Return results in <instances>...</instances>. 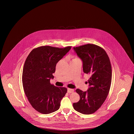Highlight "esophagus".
I'll use <instances>...</instances> for the list:
<instances>
[{
    "mask_svg": "<svg viewBox=\"0 0 134 134\" xmlns=\"http://www.w3.org/2000/svg\"><path fill=\"white\" fill-rule=\"evenodd\" d=\"M74 91V90L73 89H71V88H68V89H67V92H68L69 93H73Z\"/></svg>",
    "mask_w": 134,
    "mask_h": 134,
    "instance_id": "34e87169",
    "label": "esophagus"
}]
</instances>
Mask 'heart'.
Segmentation results:
<instances>
[{"label":"heart","mask_w":134,"mask_h":134,"mask_svg":"<svg viewBox=\"0 0 134 134\" xmlns=\"http://www.w3.org/2000/svg\"><path fill=\"white\" fill-rule=\"evenodd\" d=\"M79 59V58H77V57H75V58H74L73 59Z\"/></svg>","instance_id":"1"}]
</instances>
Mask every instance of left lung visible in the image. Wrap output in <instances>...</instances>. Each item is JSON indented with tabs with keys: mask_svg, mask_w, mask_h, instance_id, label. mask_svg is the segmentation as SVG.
Wrapping results in <instances>:
<instances>
[{
	"mask_svg": "<svg viewBox=\"0 0 134 134\" xmlns=\"http://www.w3.org/2000/svg\"><path fill=\"white\" fill-rule=\"evenodd\" d=\"M74 49L82 61L83 72L90 78L86 91L76 90L80 99L73 104V107L81 114H93L101 107L110 91L112 77L110 58L104 49L94 44L74 47Z\"/></svg>",
	"mask_w": 134,
	"mask_h": 134,
	"instance_id": "8db88e82",
	"label": "left lung"
}]
</instances>
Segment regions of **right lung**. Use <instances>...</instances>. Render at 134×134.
Returning a JSON list of instances; mask_svg holds the SVG:
<instances>
[{
	"instance_id": "right-lung-1",
	"label": "right lung",
	"mask_w": 134,
	"mask_h": 134,
	"mask_svg": "<svg viewBox=\"0 0 134 134\" xmlns=\"http://www.w3.org/2000/svg\"><path fill=\"white\" fill-rule=\"evenodd\" d=\"M71 49L41 46L33 49L24 63L22 81L24 93L33 108L43 114L58 110L67 89L50 83L57 63Z\"/></svg>"
}]
</instances>
